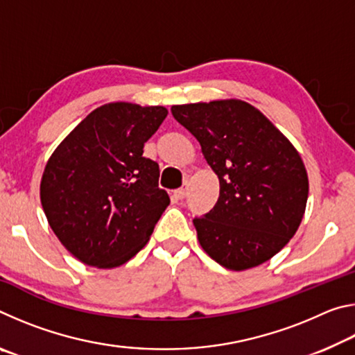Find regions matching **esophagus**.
I'll list each match as a JSON object with an SVG mask.
<instances>
[{
  "instance_id": "obj_1",
  "label": "esophagus",
  "mask_w": 355,
  "mask_h": 355,
  "mask_svg": "<svg viewBox=\"0 0 355 355\" xmlns=\"http://www.w3.org/2000/svg\"><path fill=\"white\" fill-rule=\"evenodd\" d=\"M186 184H188V183H186ZM186 184L183 186V188L173 191V194H175L177 199L182 200V199H184V197H186V192H188V186H186Z\"/></svg>"
}]
</instances>
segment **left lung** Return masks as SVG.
I'll use <instances>...</instances> for the list:
<instances>
[{
  "mask_svg": "<svg viewBox=\"0 0 355 355\" xmlns=\"http://www.w3.org/2000/svg\"><path fill=\"white\" fill-rule=\"evenodd\" d=\"M199 141L219 178V199L196 218L202 249L230 271H245L285 248L304 218L309 177L293 144L243 100L171 107Z\"/></svg>",
  "mask_w": 355,
  "mask_h": 355,
  "instance_id": "left-lung-1",
  "label": "left lung"
}]
</instances>
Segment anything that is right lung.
<instances>
[{"label":"right lung","instance_id":"add662e5","mask_svg":"<svg viewBox=\"0 0 355 355\" xmlns=\"http://www.w3.org/2000/svg\"><path fill=\"white\" fill-rule=\"evenodd\" d=\"M166 116L164 106L106 103L48 159L42 208L59 241L84 264L122 266L148 243L171 203L158 188V163L142 156Z\"/></svg>","mask_w":355,"mask_h":355}]
</instances>
